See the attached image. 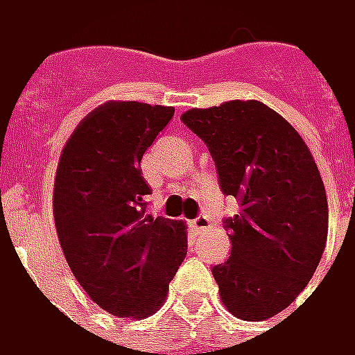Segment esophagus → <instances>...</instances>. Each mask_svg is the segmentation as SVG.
<instances>
[{"label": "esophagus", "mask_w": 355, "mask_h": 355, "mask_svg": "<svg viewBox=\"0 0 355 355\" xmlns=\"http://www.w3.org/2000/svg\"><path fill=\"white\" fill-rule=\"evenodd\" d=\"M189 227L193 228L195 234H203V232H207L211 228V220H209V216L199 215L193 220H189Z\"/></svg>", "instance_id": "34e87169"}]
</instances>
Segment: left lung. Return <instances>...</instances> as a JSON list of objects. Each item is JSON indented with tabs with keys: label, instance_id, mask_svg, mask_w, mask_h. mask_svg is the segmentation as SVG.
Returning <instances> with one entry per match:
<instances>
[{
	"label": "left lung",
	"instance_id": "1",
	"mask_svg": "<svg viewBox=\"0 0 355 355\" xmlns=\"http://www.w3.org/2000/svg\"><path fill=\"white\" fill-rule=\"evenodd\" d=\"M185 127L209 146L225 195L230 258L213 268L220 301L242 320H266L311 282L328 236L324 183L311 150L277 111L256 99L189 109Z\"/></svg>",
	"mask_w": 355,
	"mask_h": 355
}]
</instances>
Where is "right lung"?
I'll return each instance as SVG.
<instances>
[{"label": "right lung", "instance_id": "add662e5", "mask_svg": "<svg viewBox=\"0 0 355 355\" xmlns=\"http://www.w3.org/2000/svg\"><path fill=\"white\" fill-rule=\"evenodd\" d=\"M173 107L107 101L64 144L52 213L73 277L103 311L123 318L156 313L187 254L183 220L146 215L140 160Z\"/></svg>", "mask_w": 355, "mask_h": 355}]
</instances>
